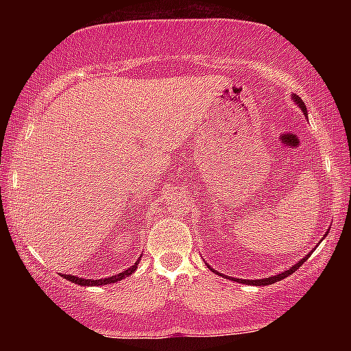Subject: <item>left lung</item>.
Returning <instances> with one entry per match:
<instances>
[{
  "label": "left lung",
  "instance_id": "left-lung-1",
  "mask_svg": "<svg viewBox=\"0 0 351 351\" xmlns=\"http://www.w3.org/2000/svg\"><path fill=\"white\" fill-rule=\"evenodd\" d=\"M292 99H294V102L299 105V108L302 110V113L304 114H308L306 113V107H305V104H304V100H302L299 95H295V94H292L291 95ZM311 254V252H310ZM308 254V256H310ZM308 256H305L304 258H302V261H299L295 263V265H292L289 270H286V271H282V273H280V275H275V276H268V278H262V280H239V278H232L233 281H238V282H243V285H252V286H268V285H273V282H278V281H281V280H285V278H287L289 275H292V273H294L297 268H299L302 263H304L306 258H308ZM209 267V265H208ZM210 268V267H209ZM210 270H213V268H210Z\"/></svg>",
  "mask_w": 351,
  "mask_h": 351
}]
</instances>
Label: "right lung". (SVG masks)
Here are the masks:
<instances>
[{
    "instance_id": "1",
    "label": "right lung",
    "mask_w": 351,
    "mask_h": 351,
    "mask_svg": "<svg viewBox=\"0 0 351 351\" xmlns=\"http://www.w3.org/2000/svg\"><path fill=\"white\" fill-rule=\"evenodd\" d=\"M138 261H141V258H138ZM138 261H137L136 263H134L132 267H129L128 270H124L123 273H118V275H114V276L102 278V280H86V278H80V276H73V275H62V276H64L65 280H69V281L75 282V285H80V286H104V285H110V282L121 281L123 278L132 275V273L137 270Z\"/></svg>"
}]
</instances>
